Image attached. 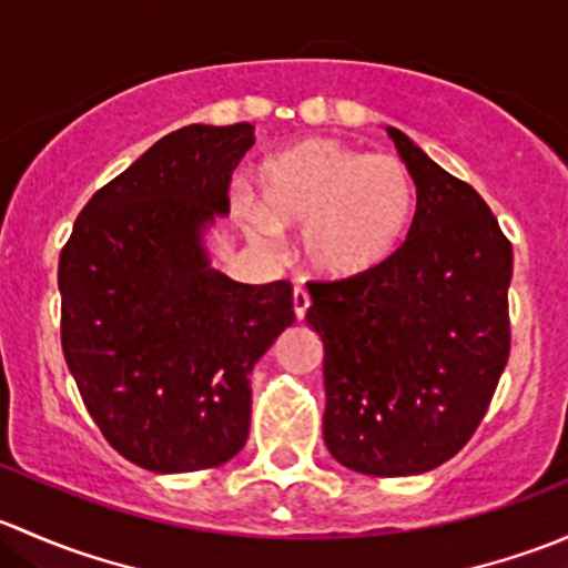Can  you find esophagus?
Returning <instances> with one entry per match:
<instances>
[{"mask_svg": "<svg viewBox=\"0 0 568 568\" xmlns=\"http://www.w3.org/2000/svg\"><path fill=\"white\" fill-rule=\"evenodd\" d=\"M307 307H311V294H307V288H302V285H296L294 288V313L296 318H305Z\"/></svg>", "mask_w": 568, "mask_h": 568, "instance_id": "1", "label": "esophagus"}]
</instances>
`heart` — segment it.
I'll return each instance as SVG.
<instances>
[{"mask_svg":"<svg viewBox=\"0 0 568 568\" xmlns=\"http://www.w3.org/2000/svg\"><path fill=\"white\" fill-rule=\"evenodd\" d=\"M261 209L242 220L257 242L305 231V255L326 277L374 272L400 247L415 211V181L400 159L335 140H305L257 175Z\"/></svg>","mask_w":568,"mask_h":568,"instance_id":"1","label":"heart"}]
</instances>
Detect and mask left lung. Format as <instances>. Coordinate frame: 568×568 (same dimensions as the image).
Here are the masks:
<instances>
[{
    "label": "left lung",
    "mask_w": 568,
    "mask_h": 568,
    "mask_svg": "<svg viewBox=\"0 0 568 568\" xmlns=\"http://www.w3.org/2000/svg\"><path fill=\"white\" fill-rule=\"evenodd\" d=\"M417 186L404 244L374 272L311 280L324 341V443L365 475H417L469 443L511 352L514 252L469 183L387 125Z\"/></svg>",
    "instance_id": "left-lung-1"
}]
</instances>
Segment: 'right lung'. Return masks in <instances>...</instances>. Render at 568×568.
Returning <instances> with one entry per match:
<instances>
[{
  "instance_id": "add662e5",
  "label": "right lung",
  "mask_w": 568,
  "mask_h": 568,
  "mask_svg": "<svg viewBox=\"0 0 568 568\" xmlns=\"http://www.w3.org/2000/svg\"><path fill=\"white\" fill-rule=\"evenodd\" d=\"M250 123L183 125L101 186L60 252L62 354L106 443L151 473L239 454L250 374L294 324L288 280L244 285L209 263Z\"/></svg>"
}]
</instances>
